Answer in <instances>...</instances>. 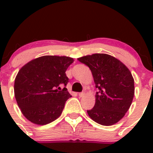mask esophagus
<instances>
[{
  "label": "esophagus",
  "instance_id": "obj_1",
  "mask_svg": "<svg viewBox=\"0 0 153 153\" xmlns=\"http://www.w3.org/2000/svg\"><path fill=\"white\" fill-rule=\"evenodd\" d=\"M78 95H79V97H84V95H85V93L84 92H80V93H78Z\"/></svg>",
  "mask_w": 153,
  "mask_h": 153
}]
</instances>
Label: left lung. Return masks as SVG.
Listing matches in <instances>:
<instances>
[{
  "label": "left lung",
  "mask_w": 153,
  "mask_h": 153,
  "mask_svg": "<svg viewBox=\"0 0 153 153\" xmlns=\"http://www.w3.org/2000/svg\"><path fill=\"white\" fill-rule=\"evenodd\" d=\"M90 69L95 87V104L89 116L98 124L111 126L124 116L132 102L135 86L130 71L121 61L107 54L96 53L78 58Z\"/></svg>",
  "instance_id": "8db88e82"
}]
</instances>
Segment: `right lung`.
Segmentation results:
<instances>
[{
  "mask_svg": "<svg viewBox=\"0 0 153 153\" xmlns=\"http://www.w3.org/2000/svg\"><path fill=\"white\" fill-rule=\"evenodd\" d=\"M74 61L67 56L45 55L32 60L21 67L14 84L17 104L32 123L45 125L62 113L66 101L72 97L67 86V68Z\"/></svg>",
  "mask_w": 153,
  "mask_h": 153,
  "instance_id": "right-lung-1",
  "label": "right lung"
}]
</instances>
